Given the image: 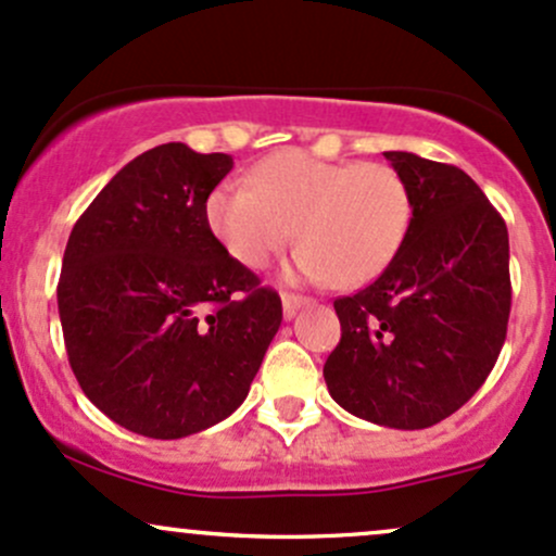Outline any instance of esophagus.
Here are the masks:
<instances>
[{
  "instance_id": "esophagus-1",
  "label": "esophagus",
  "mask_w": 556,
  "mask_h": 556,
  "mask_svg": "<svg viewBox=\"0 0 556 556\" xmlns=\"http://www.w3.org/2000/svg\"><path fill=\"white\" fill-rule=\"evenodd\" d=\"M311 298H303V295H282V311H285V319H292V316L298 314L303 306H308Z\"/></svg>"
}]
</instances>
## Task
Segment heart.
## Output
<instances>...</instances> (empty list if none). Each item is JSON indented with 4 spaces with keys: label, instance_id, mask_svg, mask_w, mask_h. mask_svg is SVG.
Here are the masks:
<instances>
[{
    "label": "heart",
    "instance_id": "b5f03b06",
    "mask_svg": "<svg viewBox=\"0 0 556 556\" xmlns=\"http://www.w3.org/2000/svg\"><path fill=\"white\" fill-rule=\"evenodd\" d=\"M205 218L242 266L264 268L295 235L303 245L288 266L290 279L358 288L399 255L412 227V194L386 163L282 150L255 163L248 187L227 181L213 189Z\"/></svg>",
    "mask_w": 556,
    "mask_h": 556
}]
</instances>
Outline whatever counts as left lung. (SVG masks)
<instances>
[{
  "mask_svg": "<svg viewBox=\"0 0 556 556\" xmlns=\"http://www.w3.org/2000/svg\"><path fill=\"white\" fill-rule=\"evenodd\" d=\"M412 194V227L386 271L338 298L329 395L367 422L422 430L451 417L491 375L509 321V235L462 168L382 152Z\"/></svg>",
  "mask_w": 556,
  "mask_h": 556,
  "instance_id": "1",
  "label": "left lung"
}]
</instances>
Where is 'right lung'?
<instances>
[{
    "mask_svg": "<svg viewBox=\"0 0 556 556\" xmlns=\"http://www.w3.org/2000/svg\"><path fill=\"white\" fill-rule=\"evenodd\" d=\"M235 161L157 144L126 163L73 227L58 285L68 362L115 425L194 435L248 399L282 301L216 240L205 203Z\"/></svg>",
    "mask_w": 556,
    "mask_h": 556,
    "instance_id": "add662e5",
    "label": "right lung"
}]
</instances>
